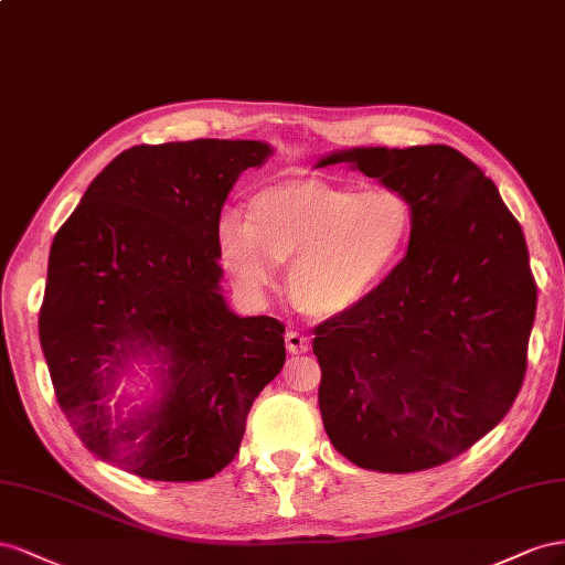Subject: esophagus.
Masks as SVG:
<instances>
[{
	"instance_id": "esophagus-1",
	"label": "esophagus",
	"mask_w": 565,
	"mask_h": 565,
	"mask_svg": "<svg viewBox=\"0 0 565 565\" xmlns=\"http://www.w3.org/2000/svg\"><path fill=\"white\" fill-rule=\"evenodd\" d=\"M286 348H288V352L302 354V352L310 350V341L302 333H298V331H288L286 333Z\"/></svg>"
}]
</instances>
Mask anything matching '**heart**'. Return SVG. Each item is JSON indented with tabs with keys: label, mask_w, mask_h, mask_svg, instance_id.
Listing matches in <instances>:
<instances>
[{
	"label": "heart",
	"mask_w": 565,
	"mask_h": 565,
	"mask_svg": "<svg viewBox=\"0 0 565 565\" xmlns=\"http://www.w3.org/2000/svg\"><path fill=\"white\" fill-rule=\"evenodd\" d=\"M414 230L409 201L395 189L354 191L317 177L257 189L217 224V257L248 296L277 286L288 267V296L312 319L352 312L391 277Z\"/></svg>",
	"instance_id": "b5f03b06"
}]
</instances>
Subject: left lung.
Here are the masks:
<instances>
[{
    "instance_id": "8db88e82",
    "label": "left lung",
    "mask_w": 565,
    "mask_h": 565,
    "mask_svg": "<svg viewBox=\"0 0 565 565\" xmlns=\"http://www.w3.org/2000/svg\"><path fill=\"white\" fill-rule=\"evenodd\" d=\"M348 163L402 193L407 255L352 312L315 327L319 412L331 445L381 473L426 471L488 435L519 395L537 286L490 177L445 143L354 147Z\"/></svg>"
}]
</instances>
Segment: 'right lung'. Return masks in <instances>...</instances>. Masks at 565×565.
Listing matches in <instances>:
<instances>
[{"mask_svg": "<svg viewBox=\"0 0 565 565\" xmlns=\"http://www.w3.org/2000/svg\"><path fill=\"white\" fill-rule=\"evenodd\" d=\"M271 153L250 139L141 143L96 174L56 232L40 343L58 407L99 459L191 482L236 457L286 348L281 321L227 308L215 232L238 174ZM137 359L159 364L154 397L110 408Z\"/></svg>", "mask_w": 565, "mask_h": 565, "instance_id": "add662e5", "label": "right lung"}]
</instances>
